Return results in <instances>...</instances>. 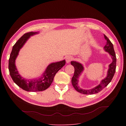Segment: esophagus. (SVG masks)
<instances>
[{
  "instance_id": "34e87169",
  "label": "esophagus",
  "mask_w": 126,
  "mask_h": 126,
  "mask_svg": "<svg viewBox=\"0 0 126 126\" xmlns=\"http://www.w3.org/2000/svg\"><path fill=\"white\" fill-rule=\"evenodd\" d=\"M72 59H72V57L71 56H67L66 58V61L67 63H68L72 61Z\"/></svg>"
}]
</instances>
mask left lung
<instances>
[{
  "label": "left lung",
  "instance_id": "obj_1",
  "mask_svg": "<svg viewBox=\"0 0 126 126\" xmlns=\"http://www.w3.org/2000/svg\"><path fill=\"white\" fill-rule=\"evenodd\" d=\"M104 36L106 41V44L105 46L104 49L106 51L108 52L111 56L112 62L109 65V68L108 71L107 77L103 80L101 83L97 86L96 87L90 90H84L80 88V87L78 86V79L81 75V72L83 71L84 68L82 64L80 63L75 61L71 62V64L72 66H74L75 68V72L74 76L72 77L71 79V83L74 88L80 93H82L84 94H94L98 93V92L102 90L105 87H106L110 83L114 75L116 66V58L113 48V45L106 36L104 35Z\"/></svg>",
  "mask_w": 126,
  "mask_h": 126
}]
</instances>
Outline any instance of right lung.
Instances as JSON below:
<instances>
[{
  "label": "right lung",
  "instance_id": "1",
  "mask_svg": "<svg viewBox=\"0 0 126 126\" xmlns=\"http://www.w3.org/2000/svg\"><path fill=\"white\" fill-rule=\"evenodd\" d=\"M38 33V32H30L24 34L13 46L9 58V69L12 80L19 87L27 91H41L47 89L54 80L57 72L65 64V60L49 64L44 74L39 79L27 80L19 75L15 66V59L19 51L31 36Z\"/></svg>",
  "mask_w": 126,
  "mask_h": 126
}]
</instances>
